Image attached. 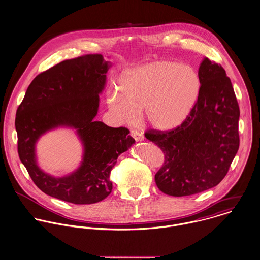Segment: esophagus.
Returning a JSON list of instances; mask_svg holds the SVG:
<instances>
[{"instance_id":"34e87169","label":"esophagus","mask_w":260,"mask_h":260,"mask_svg":"<svg viewBox=\"0 0 260 260\" xmlns=\"http://www.w3.org/2000/svg\"><path fill=\"white\" fill-rule=\"evenodd\" d=\"M131 136L135 139V141L136 142H142L143 140H144V136H143V134L142 133H140V132H137V131H132L131 132Z\"/></svg>"}]
</instances>
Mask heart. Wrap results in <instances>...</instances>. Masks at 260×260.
Segmentation results:
<instances>
[{"label":"heart","mask_w":260,"mask_h":260,"mask_svg":"<svg viewBox=\"0 0 260 260\" xmlns=\"http://www.w3.org/2000/svg\"><path fill=\"white\" fill-rule=\"evenodd\" d=\"M118 92L107 98L111 115L120 122H134L143 107L146 122L156 131L170 132L192 113L202 91L199 72L190 64L168 60L148 62L124 71Z\"/></svg>","instance_id":"obj_1"}]
</instances>
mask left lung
Listing matches in <instances>:
<instances>
[{
  "label": "left lung",
  "instance_id": "left-lung-1",
  "mask_svg": "<svg viewBox=\"0 0 260 260\" xmlns=\"http://www.w3.org/2000/svg\"><path fill=\"white\" fill-rule=\"evenodd\" d=\"M199 74L202 91L192 113L170 132L151 129L145 137L165 155L155 175L158 188L172 197L203 192L226 176L239 149V105L221 64L205 57Z\"/></svg>",
  "mask_w": 260,
  "mask_h": 260
}]
</instances>
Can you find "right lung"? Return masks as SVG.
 I'll return each instance as SVG.
<instances>
[{
	"mask_svg": "<svg viewBox=\"0 0 260 260\" xmlns=\"http://www.w3.org/2000/svg\"><path fill=\"white\" fill-rule=\"evenodd\" d=\"M110 67L101 54L63 60L34 78L17 109L19 158L35 185L52 198L75 205L103 201L112 190L109 176L118 156L135 144L127 128L94 120ZM57 127L75 129L83 146L80 166L62 178L41 171L35 150L40 137Z\"/></svg>",
	"mask_w": 260,
	"mask_h": 260,
	"instance_id": "obj_1",
	"label": "right lung"
}]
</instances>
